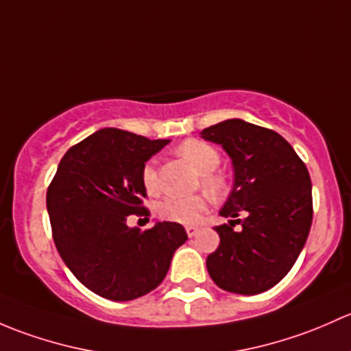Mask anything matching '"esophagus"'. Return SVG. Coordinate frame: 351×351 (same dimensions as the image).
Listing matches in <instances>:
<instances>
[{"label":"esophagus","mask_w":351,"mask_h":351,"mask_svg":"<svg viewBox=\"0 0 351 351\" xmlns=\"http://www.w3.org/2000/svg\"><path fill=\"white\" fill-rule=\"evenodd\" d=\"M186 231H187V234H189V237L193 238V237H196V233L199 230H197V226H186Z\"/></svg>","instance_id":"1"}]
</instances>
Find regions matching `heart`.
Returning a JSON list of instances; mask_svg holds the SVG:
<instances>
[{"mask_svg": "<svg viewBox=\"0 0 351 351\" xmlns=\"http://www.w3.org/2000/svg\"><path fill=\"white\" fill-rule=\"evenodd\" d=\"M177 154L184 158L189 165H193L199 174H202V182L213 193H219L223 189V180L213 176L219 165V154L215 147L201 140H186L180 143ZM142 182L147 193H157L158 179L154 162H147L142 171ZM208 209V197L204 194H194V196H171L165 197L158 204V216L180 225H196L202 219V215Z\"/></svg>", "mask_w": 351, "mask_h": 351, "instance_id": "obj_1", "label": "heart"}]
</instances>
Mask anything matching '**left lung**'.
I'll return each mask as SVG.
<instances>
[{"instance_id": "8db88e82", "label": "left lung", "mask_w": 351, "mask_h": 351, "mask_svg": "<svg viewBox=\"0 0 351 351\" xmlns=\"http://www.w3.org/2000/svg\"><path fill=\"white\" fill-rule=\"evenodd\" d=\"M201 138L221 145L233 164V187L219 209L230 221L215 228L219 247L206 258L209 276L234 294L269 291L287 276L308 240V169L279 133L240 118L204 128ZM237 222L240 230H234Z\"/></svg>"}]
</instances>
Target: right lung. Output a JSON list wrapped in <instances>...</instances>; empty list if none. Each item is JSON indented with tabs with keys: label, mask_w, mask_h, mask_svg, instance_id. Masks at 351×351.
<instances>
[{
	"label": "right lung",
	"mask_w": 351,
	"mask_h": 351,
	"mask_svg": "<svg viewBox=\"0 0 351 351\" xmlns=\"http://www.w3.org/2000/svg\"><path fill=\"white\" fill-rule=\"evenodd\" d=\"M171 140H149L103 128L71 147L47 191L56 247L75 279L111 301L149 294L167 276L172 255L187 233L157 221L130 228V215H149L142 171Z\"/></svg>",
	"instance_id": "add662e5"
}]
</instances>
